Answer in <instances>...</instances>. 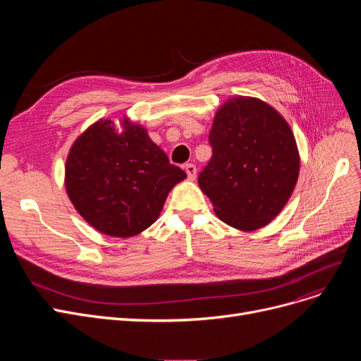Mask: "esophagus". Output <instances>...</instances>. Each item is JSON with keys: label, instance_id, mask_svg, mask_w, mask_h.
I'll return each instance as SVG.
<instances>
[{"label": "esophagus", "instance_id": "obj_1", "mask_svg": "<svg viewBox=\"0 0 361 361\" xmlns=\"http://www.w3.org/2000/svg\"><path fill=\"white\" fill-rule=\"evenodd\" d=\"M184 171L187 173V177L188 180H195L196 178V174H197V169L193 164H185L184 165Z\"/></svg>", "mask_w": 361, "mask_h": 361}]
</instances>
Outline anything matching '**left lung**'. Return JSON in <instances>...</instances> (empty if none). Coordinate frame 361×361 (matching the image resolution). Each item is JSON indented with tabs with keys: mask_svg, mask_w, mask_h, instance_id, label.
I'll return each mask as SVG.
<instances>
[{
	"mask_svg": "<svg viewBox=\"0 0 361 361\" xmlns=\"http://www.w3.org/2000/svg\"><path fill=\"white\" fill-rule=\"evenodd\" d=\"M212 158L199 174L221 221L241 231L268 225L288 202L300 157L288 123L267 102L226 101L209 133Z\"/></svg>",
	"mask_w": 361,
	"mask_h": 361,
	"instance_id": "1",
	"label": "left lung"
}]
</instances>
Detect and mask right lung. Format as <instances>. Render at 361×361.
<instances>
[{
    "label": "right lung",
    "mask_w": 361,
    "mask_h": 361,
    "mask_svg": "<svg viewBox=\"0 0 361 361\" xmlns=\"http://www.w3.org/2000/svg\"><path fill=\"white\" fill-rule=\"evenodd\" d=\"M118 133L111 120L92 124L66 162L67 195L86 222L112 237L136 235L154 224L168 193L187 176L142 126L127 118Z\"/></svg>",
    "instance_id": "right-lung-1"
}]
</instances>
